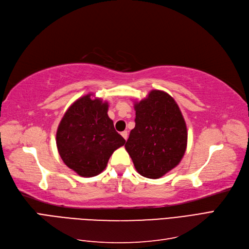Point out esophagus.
<instances>
[{
  "label": "esophagus",
  "mask_w": 249,
  "mask_h": 249,
  "mask_svg": "<svg viewBox=\"0 0 249 249\" xmlns=\"http://www.w3.org/2000/svg\"><path fill=\"white\" fill-rule=\"evenodd\" d=\"M121 135L123 136V139L126 141L127 137H128V132L127 131H123V132H121Z\"/></svg>",
  "instance_id": "esophagus-1"
}]
</instances>
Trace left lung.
Here are the masks:
<instances>
[{"instance_id":"1","label":"left lung","mask_w":249,"mask_h":249,"mask_svg":"<svg viewBox=\"0 0 249 249\" xmlns=\"http://www.w3.org/2000/svg\"><path fill=\"white\" fill-rule=\"evenodd\" d=\"M135 127L125 149L136 171L148 178H160L178 166L187 149V125L178 104L168 93L152 90L134 103Z\"/></svg>"}]
</instances>
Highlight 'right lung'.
I'll use <instances>...</instances> for the list:
<instances>
[{"label":"right lung","mask_w":249,"mask_h":249,"mask_svg":"<svg viewBox=\"0 0 249 249\" xmlns=\"http://www.w3.org/2000/svg\"><path fill=\"white\" fill-rule=\"evenodd\" d=\"M91 96L80 97L68 108L56 132L62 161L83 178L103 172L112 154L125 143L107 116V101Z\"/></svg>","instance_id":"obj_1"}]
</instances>
